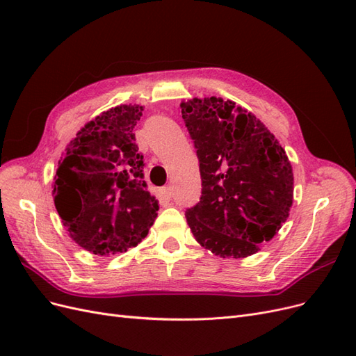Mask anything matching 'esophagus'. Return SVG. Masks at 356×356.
<instances>
[{
	"mask_svg": "<svg viewBox=\"0 0 356 356\" xmlns=\"http://www.w3.org/2000/svg\"><path fill=\"white\" fill-rule=\"evenodd\" d=\"M172 193H174V188H172L170 186H166V187L161 188V195H163L165 197H170Z\"/></svg>",
	"mask_w": 356,
	"mask_h": 356,
	"instance_id": "1",
	"label": "esophagus"
}]
</instances>
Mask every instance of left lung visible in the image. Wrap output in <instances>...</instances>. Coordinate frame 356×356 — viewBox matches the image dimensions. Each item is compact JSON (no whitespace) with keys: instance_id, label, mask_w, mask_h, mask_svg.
I'll return each instance as SVG.
<instances>
[{"instance_id":"left-lung-1","label":"left lung","mask_w":356,"mask_h":356,"mask_svg":"<svg viewBox=\"0 0 356 356\" xmlns=\"http://www.w3.org/2000/svg\"><path fill=\"white\" fill-rule=\"evenodd\" d=\"M197 149L202 197L187 209L195 239L222 258H245L272 241L289 217L293 166L266 124L222 98L181 102Z\"/></svg>"}]
</instances>
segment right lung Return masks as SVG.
I'll list each match as a JSON object with an SVG mask.
<instances>
[{"mask_svg":"<svg viewBox=\"0 0 356 356\" xmlns=\"http://www.w3.org/2000/svg\"><path fill=\"white\" fill-rule=\"evenodd\" d=\"M143 105H117L72 138L53 178V200L70 238L95 255H114L148 234L159 202L143 181L134 127Z\"/></svg>","mask_w":356,"mask_h":356,"instance_id":"1","label":"right lung"}]
</instances>
